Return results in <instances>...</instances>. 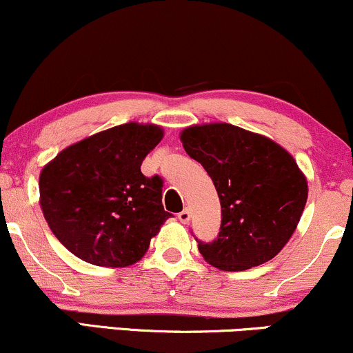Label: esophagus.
I'll return each instance as SVG.
<instances>
[{"mask_svg": "<svg viewBox=\"0 0 353 353\" xmlns=\"http://www.w3.org/2000/svg\"><path fill=\"white\" fill-rule=\"evenodd\" d=\"M190 218H192V213H190L188 208H185L183 211H180V213H178V219H180L181 223H188Z\"/></svg>", "mask_w": 353, "mask_h": 353, "instance_id": "obj_1", "label": "esophagus"}]
</instances>
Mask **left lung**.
<instances>
[{"instance_id": "left-lung-1", "label": "left lung", "mask_w": 353, "mask_h": 353, "mask_svg": "<svg viewBox=\"0 0 353 353\" xmlns=\"http://www.w3.org/2000/svg\"><path fill=\"white\" fill-rule=\"evenodd\" d=\"M181 142L213 180L221 203L216 239L194 238L203 258L223 271H244L274 258L307 201V181L296 160L271 139L231 123L188 127Z\"/></svg>"}]
</instances>
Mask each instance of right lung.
<instances>
[{
    "instance_id": "add662e5",
    "label": "right lung",
    "mask_w": 353,
    "mask_h": 353,
    "mask_svg": "<svg viewBox=\"0 0 353 353\" xmlns=\"http://www.w3.org/2000/svg\"><path fill=\"white\" fill-rule=\"evenodd\" d=\"M163 130L130 122L64 148L39 176L49 228L85 263L125 268L142 259L172 213L161 205L163 180L140 165Z\"/></svg>"
}]
</instances>
